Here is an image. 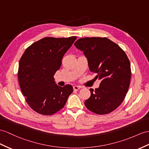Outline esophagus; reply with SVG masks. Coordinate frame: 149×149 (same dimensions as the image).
Returning <instances> with one entry per match:
<instances>
[{"label": "esophagus", "instance_id": "34e87169", "mask_svg": "<svg viewBox=\"0 0 149 149\" xmlns=\"http://www.w3.org/2000/svg\"><path fill=\"white\" fill-rule=\"evenodd\" d=\"M81 88V87L80 86H77V85H74V86H73V89L74 90H79Z\"/></svg>", "mask_w": 149, "mask_h": 149}]
</instances>
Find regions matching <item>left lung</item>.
Segmentation results:
<instances>
[{"label": "left lung", "mask_w": 149, "mask_h": 149, "mask_svg": "<svg viewBox=\"0 0 149 149\" xmlns=\"http://www.w3.org/2000/svg\"><path fill=\"white\" fill-rule=\"evenodd\" d=\"M87 58L90 70L95 72V79L101 81L95 90L90 88L85 105L97 114H107L120 106L128 92L130 79V63L116 43L106 37H86L74 43Z\"/></svg>", "instance_id": "left-lung-1"}]
</instances>
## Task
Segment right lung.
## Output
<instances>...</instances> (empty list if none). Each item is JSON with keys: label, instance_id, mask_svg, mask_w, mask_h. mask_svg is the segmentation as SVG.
I'll return each mask as SVG.
<instances>
[{"label": "right lung", "instance_id": "add662e5", "mask_svg": "<svg viewBox=\"0 0 149 149\" xmlns=\"http://www.w3.org/2000/svg\"><path fill=\"white\" fill-rule=\"evenodd\" d=\"M77 37H45L33 43L21 57L18 81L28 106L42 115H52L63 109L72 86L57 85L54 75L64 55Z\"/></svg>", "mask_w": 149, "mask_h": 149}]
</instances>
